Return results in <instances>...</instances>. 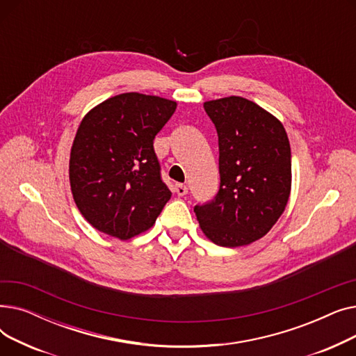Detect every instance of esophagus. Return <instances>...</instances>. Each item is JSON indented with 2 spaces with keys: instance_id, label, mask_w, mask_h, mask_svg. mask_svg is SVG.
Here are the masks:
<instances>
[{
  "instance_id": "esophagus-1",
  "label": "esophagus",
  "mask_w": 356,
  "mask_h": 356,
  "mask_svg": "<svg viewBox=\"0 0 356 356\" xmlns=\"http://www.w3.org/2000/svg\"><path fill=\"white\" fill-rule=\"evenodd\" d=\"M175 192H176L177 196H184V195H188V188H186L184 184H176Z\"/></svg>"
}]
</instances>
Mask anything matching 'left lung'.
<instances>
[{"label": "left lung", "mask_w": 356, "mask_h": 356, "mask_svg": "<svg viewBox=\"0 0 356 356\" xmlns=\"http://www.w3.org/2000/svg\"><path fill=\"white\" fill-rule=\"evenodd\" d=\"M216 127L220 188L211 203L195 207L202 232L220 247L250 245L283 215L291 192V149L286 128L252 101H207Z\"/></svg>", "instance_id": "8db88e82"}]
</instances>
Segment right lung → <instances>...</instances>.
Wrapping results in <instances>:
<instances>
[{
  "label": "right lung",
  "instance_id": "1",
  "mask_svg": "<svg viewBox=\"0 0 356 356\" xmlns=\"http://www.w3.org/2000/svg\"><path fill=\"white\" fill-rule=\"evenodd\" d=\"M176 101L120 93L82 118L69 159L73 200L90 225L127 241L152 228L172 192L160 179L153 141Z\"/></svg>",
  "mask_w": 356,
  "mask_h": 356
}]
</instances>
